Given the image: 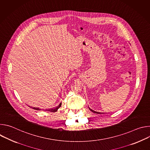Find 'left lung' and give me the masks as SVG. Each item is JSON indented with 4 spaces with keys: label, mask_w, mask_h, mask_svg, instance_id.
<instances>
[{
    "label": "left lung",
    "mask_w": 150,
    "mask_h": 150,
    "mask_svg": "<svg viewBox=\"0 0 150 150\" xmlns=\"http://www.w3.org/2000/svg\"><path fill=\"white\" fill-rule=\"evenodd\" d=\"M88 108H89V109L92 112H93V113H97V114H101V113H100V112H96V111H94V110H93L92 109H91L89 107H88Z\"/></svg>",
    "instance_id": "obj_1"
}]
</instances>
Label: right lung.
<instances>
[{"instance_id":"1","label":"right lung","mask_w":150,"mask_h":150,"mask_svg":"<svg viewBox=\"0 0 150 150\" xmlns=\"http://www.w3.org/2000/svg\"><path fill=\"white\" fill-rule=\"evenodd\" d=\"M61 105H62V103H60L58 105V106L56 107V108H51V109H46L45 110L49 111V112H57V110L59 109V108L61 106ZM30 108H32V107H30ZM33 109H34V110H41V109H40V108H33Z\"/></svg>"}]
</instances>
